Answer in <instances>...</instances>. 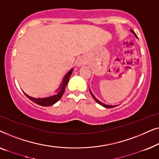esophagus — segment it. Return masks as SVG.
<instances>
[{
  "label": "esophagus",
  "instance_id": "34e87169",
  "mask_svg": "<svg viewBox=\"0 0 159 159\" xmlns=\"http://www.w3.org/2000/svg\"><path fill=\"white\" fill-rule=\"evenodd\" d=\"M85 62H86V61L83 57H79L77 59V61H76V66H77V67H80V66H81L82 65L85 64Z\"/></svg>",
  "mask_w": 159,
  "mask_h": 159
}]
</instances>
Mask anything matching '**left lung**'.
Masks as SVG:
<instances>
[{
    "mask_svg": "<svg viewBox=\"0 0 159 159\" xmlns=\"http://www.w3.org/2000/svg\"><path fill=\"white\" fill-rule=\"evenodd\" d=\"M131 32H132V33H133V34H134V35H135V36H136V38H138V37H137V35H136V34H135V33H134V32L133 31H132V30H131ZM90 93H91V95H92V96H93V98H94V100H95V101H96L98 103V104H100V105H101L102 106H103V107H105V108H114V107H115V106H118V105H114V106H111V105H107V104H105V103H102V102H101V101H98V99L96 98H95V97L94 96V95H93V93H92V92H91V91H90Z\"/></svg>",
    "mask_w": 159,
    "mask_h": 159,
    "instance_id": "1",
    "label": "left lung"
}]
</instances>
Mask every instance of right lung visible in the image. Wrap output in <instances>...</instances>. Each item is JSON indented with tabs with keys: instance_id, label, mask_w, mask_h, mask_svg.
<instances>
[{
	"instance_id": "right-lung-1",
	"label": "right lung",
	"mask_w": 159,
	"mask_h": 159,
	"mask_svg": "<svg viewBox=\"0 0 159 159\" xmlns=\"http://www.w3.org/2000/svg\"><path fill=\"white\" fill-rule=\"evenodd\" d=\"M72 71H73V69H71V70L69 71V72L67 73L66 75H65V77H64V79H63V80H62L61 84L59 88H58V92L57 94L56 93V95H52V96H50V97L33 98V97L30 96V95H28L27 94H26L25 92H24V93H25V95H26V96H27L30 100H31L32 102H34V103L38 104V105H40V106H49L53 105L54 103H56V102L59 101V100L61 99V98L62 97L63 94L64 93L66 84H67V83H68L69 79H70V76L71 75V73H72Z\"/></svg>"
}]
</instances>
